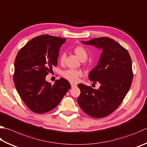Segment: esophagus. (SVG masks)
I'll list each match as a JSON object with an SVG mask.
<instances>
[{
  "mask_svg": "<svg viewBox=\"0 0 147 147\" xmlns=\"http://www.w3.org/2000/svg\"><path fill=\"white\" fill-rule=\"evenodd\" d=\"M76 84H71V87L73 88V87H76Z\"/></svg>",
  "mask_w": 147,
  "mask_h": 147,
  "instance_id": "esophagus-1",
  "label": "esophagus"
}]
</instances>
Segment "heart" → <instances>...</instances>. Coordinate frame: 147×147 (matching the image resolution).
<instances>
[{"mask_svg":"<svg viewBox=\"0 0 147 147\" xmlns=\"http://www.w3.org/2000/svg\"><path fill=\"white\" fill-rule=\"evenodd\" d=\"M74 52L76 55L81 60H86L87 58V52L86 49H85L84 47L81 46H76L74 48ZM66 55L65 53H62L60 55V61L61 63H63L64 62L65 58ZM82 75V72L79 70H74V69H68V70L65 71L63 73V76L65 79L67 80L69 82L76 83L78 81L79 77Z\"/></svg>","mask_w":147,"mask_h":147,"instance_id":"b5f03b06","label":"heart"}]
</instances>
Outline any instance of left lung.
I'll list each match as a JSON object with an SVG mask.
<instances>
[{"mask_svg":"<svg viewBox=\"0 0 147 147\" xmlns=\"http://www.w3.org/2000/svg\"><path fill=\"white\" fill-rule=\"evenodd\" d=\"M83 44L102 51L98 64L89 74L93 84H100L94 89L80 84L78 103L82 111L96 118L107 116L118 107L129 92L133 79L132 61L129 52L114 40L100 37Z\"/></svg>","mask_w":147,"mask_h":147,"instance_id":"8db88e82","label":"left lung"}]
</instances>
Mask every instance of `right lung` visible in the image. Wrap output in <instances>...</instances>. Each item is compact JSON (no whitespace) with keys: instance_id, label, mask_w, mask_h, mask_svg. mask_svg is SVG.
<instances>
[{"instance_id":"add662e5","label":"right lung","mask_w":147,"mask_h":147,"mask_svg":"<svg viewBox=\"0 0 147 147\" xmlns=\"http://www.w3.org/2000/svg\"><path fill=\"white\" fill-rule=\"evenodd\" d=\"M65 38L44 34L29 41L15 60L13 76L18 94L28 107L35 113H47L55 108L71 87L65 78L55 84L46 76L58 64L60 48Z\"/></svg>"}]
</instances>
